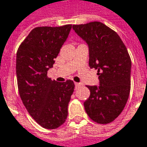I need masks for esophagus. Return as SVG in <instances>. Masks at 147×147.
<instances>
[{
  "instance_id": "34e87169",
  "label": "esophagus",
  "mask_w": 147,
  "mask_h": 147,
  "mask_svg": "<svg viewBox=\"0 0 147 147\" xmlns=\"http://www.w3.org/2000/svg\"><path fill=\"white\" fill-rule=\"evenodd\" d=\"M74 84H75V89H78L79 86H80V84L79 83H75Z\"/></svg>"
}]
</instances>
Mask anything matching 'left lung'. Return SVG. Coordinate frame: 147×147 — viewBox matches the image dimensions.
Here are the masks:
<instances>
[{
	"label": "left lung",
	"mask_w": 147,
	"mask_h": 147,
	"mask_svg": "<svg viewBox=\"0 0 147 147\" xmlns=\"http://www.w3.org/2000/svg\"><path fill=\"white\" fill-rule=\"evenodd\" d=\"M89 47V65L98 70L100 85L87 86L90 96L84 106L99 124L115 120L124 110L131 90V60L119 35L100 22L74 25Z\"/></svg>",
	"instance_id": "8db88e82"
}]
</instances>
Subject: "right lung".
<instances>
[{
	"label": "right lung",
	"instance_id": "obj_1",
	"mask_svg": "<svg viewBox=\"0 0 147 147\" xmlns=\"http://www.w3.org/2000/svg\"><path fill=\"white\" fill-rule=\"evenodd\" d=\"M71 28L72 25L36 27L16 53L20 97L30 115L46 129H56L65 122L74 90L72 80L59 83L47 77Z\"/></svg>",
	"mask_w": 147,
	"mask_h": 147
}]
</instances>
